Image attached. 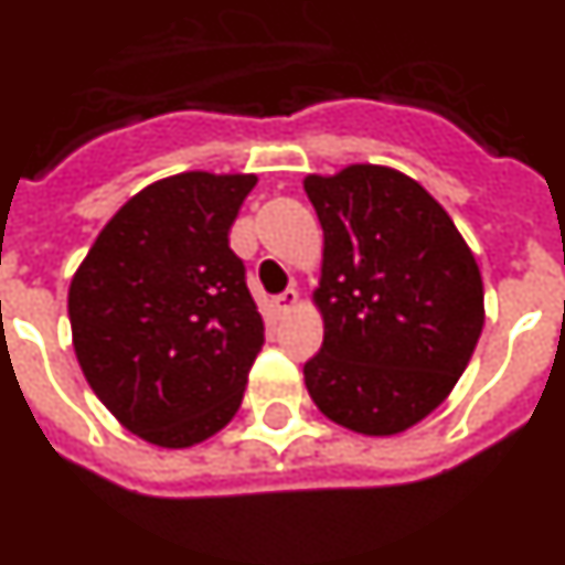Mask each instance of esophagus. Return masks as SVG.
I'll return each mask as SVG.
<instances>
[{
  "label": "esophagus",
  "mask_w": 565,
  "mask_h": 565,
  "mask_svg": "<svg viewBox=\"0 0 565 565\" xmlns=\"http://www.w3.org/2000/svg\"><path fill=\"white\" fill-rule=\"evenodd\" d=\"M296 305H298V292L296 290H284L281 296L273 298V310H275V316H278V319H281V316H287L290 310H296Z\"/></svg>",
  "instance_id": "1"
}]
</instances>
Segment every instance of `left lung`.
I'll return each mask as SVG.
<instances>
[{
  "mask_svg": "<svg viewBox=\"0 0 565 565\" xmlns=\"http://www.w3.org/2000/svg\"><path fill=\"white\" fill-rule=\"evenodd\" d=\"M324 230L312 301L321 350L305 364L327 419L364 436L414 428L443 405L482 333V275L451 215L414 178L353 163L307 174Z\"/></svg>",
  "mask_w": 565,
  "mask_h": 565,
  "instance_id": "left-lung-1",
  "label": "left lung"
}]
</instances>
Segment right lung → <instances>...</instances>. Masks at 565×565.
Returning <instances> with one entry per match:
<instances>
[{
  "mask_svg": "<svg viewBox=\"0 0 565 565\" xmlns=\"http://www.w3.org/2000/svg\"><path fill=\"white\" fill-rule=\"evenodd\" d=\"M255 174L180 172L137 192L71 278L74 353L122 428L192 448L238 414L264 321L230 226Z\"/></svg>",
  "mask_w": 565,
  "mask_h": 565,
  "instance_id": "obj_1",
  "label": "right lung"
}]
</instances>
